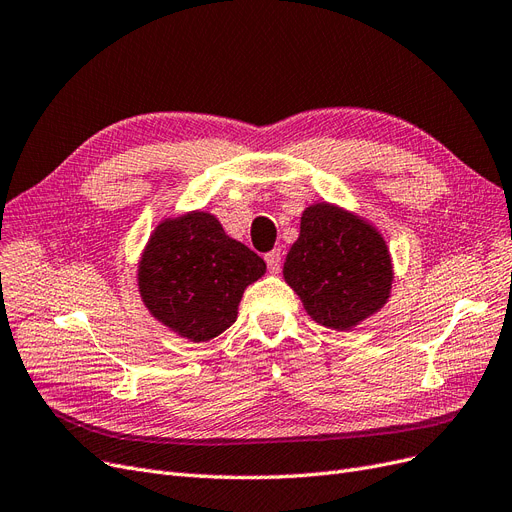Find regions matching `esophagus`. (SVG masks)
<instances>
[{
	"instance_id": "esophagus-1",
	"label": "esophagus",
	"mask_w": 512,
	"mask_h": 512,
	"mask_svg": "<svg viewBox=\"0 0 512 512\" xmlns=\"http://www.w3.org/2000/svg\"><path fill=\"white\" fill-rule=\"evenodd\" d=\"M264 260H267V267L271 273H279L281 269V252L279 250H271L264 254Z\"/></svg>"
}]
</instances>
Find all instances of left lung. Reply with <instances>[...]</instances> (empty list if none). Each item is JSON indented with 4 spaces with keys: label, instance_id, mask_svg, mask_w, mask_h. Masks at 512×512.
<instances>
[{
    "label": "left lung",
    "instance_id": "obj_1",
    "mask_svg": "<svg viewBox=\"0 0 512 512\" xmlns=\"http://www.w3.org/2000/svg\"><path fill=\"white\" fill-rule=\"evenodd\" d=\"M284 277L317 324L347 330L385 305L394 275L390 252L373 226L317 203L305 209Z\"/></svg>",
    "mask_w": 512,
    "mask_h": 512
}]
</instances>
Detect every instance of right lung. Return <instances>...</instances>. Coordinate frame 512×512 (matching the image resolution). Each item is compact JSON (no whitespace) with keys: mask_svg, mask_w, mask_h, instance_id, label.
Instances as JSON below:
<instances>
[{"mask_svg":"<svg viewBox=\"0 0 512 512\" xmlns=\"http://www.w3.org/2000/svg\"><path fill=\"white\" fill-rule=\"evenodd\" d=\"M264 269L256 252L197 211L156 228L139 262V292L156 320L192 341H209L235 324L245 286Z\"/></svg>","mask_w":512,"mask_h":512,"instance_id":"obj_1","label":"right lung"}]
</instances>
